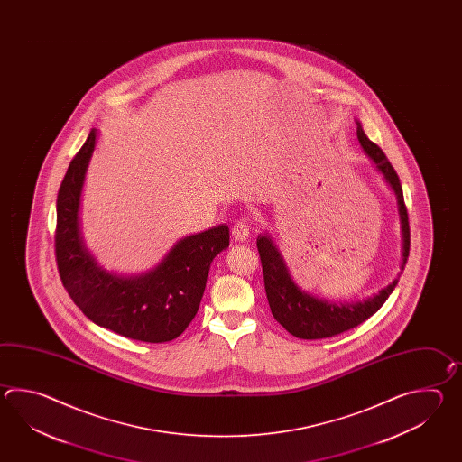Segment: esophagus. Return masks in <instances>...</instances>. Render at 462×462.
I'll use <instances>...</instances> for the list:
<instances>
[{"instance_id":"esophagus-1","label":"esophagus","mask_w":462,"mask_h":462,"mask_svg":"<svg viewBox=\"0 0 462 462\" xmlns=\"http://www.w3.org/2000/svg\"><path fill=\"white\" fill-rule=\"evenodd\" d=\"M249 231H251L249 223L245 221V219H239L237 223H235L233 229H231V235H233V237H235V241L243 243V241H245V239L249 237Z\"/></svg>"}]
</instances>
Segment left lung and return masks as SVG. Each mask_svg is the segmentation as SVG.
I'll return each instance as SVG.
<instances>
[{"instance_id":"obj_1","label":"left lung","mask_w":462,"mask_h":462,"mask_svg":"<svg viewBox=\"0 0 462 462\" xmlns=\"http://www.w3.org/2000/svg\"><path fill=\"white\" fill-rule=\"evenodd\" d=\"M356 137L365 153L374 160V165L380 170L386 183L396 195L402 237L400 273L378 294L368 297L365 300H358V302L327 300V299L307 294L305 291L299 289L291 279L284 259L273 243L271 236H257V251L263 264L265 295L269 300L271 312L274 315L275 320L282 325L289 334L294 335L297 338H304V340L328 338L354 328L376 314L398 284V279L402 274L410 255V223H408V211L402 198L400 178L396 175L392 163L388 162L383 150L365 135L360 122H356Z\"/></svg>"}]
</instances>
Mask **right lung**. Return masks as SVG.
Wrapping results in <instances>:
<instances>
[{"label": "right lung", "mask_w": 462, "mask_h": 462, "mask_svg": "<svg viewBox=\"0 0 462 462\" xmlns=\"http://www.w3.org/2000/svg\"><path fill=\"white\" fill-rule=\"evenodd\" d=\"M96 142L97 132L92 128L58 193L54 247L60 281L94 324L132 340L170 342L195 319L209 265L229 245V227L219 225L180 239L143 274L118 275L98 267L79 231L80 193Z\"/></svg>", "instance_id": "add662e5"}]
</instances>
